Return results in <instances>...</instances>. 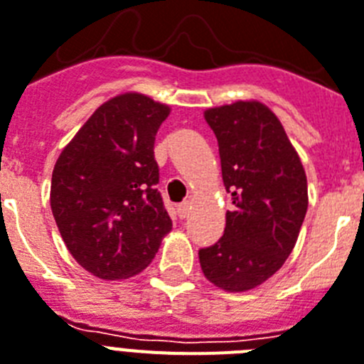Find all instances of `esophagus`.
Here are the masks:
<instances>
[{"instance_id":"esophagus-1","label":"esophagus","mask_w":364,"mask_h":364,"mask_svg":"<svg viewBox=\"0 0 364 364\" xmlns=\"http://www.w3.org/2000/svg\"><path fill=\"white\" fill-rule=\"evenodd\" d=\"M189 208H191V203H189V200H184V203H180L178 208H176V212H178V218L180 219L188 218Z\"/></svg>"}]
</instances>
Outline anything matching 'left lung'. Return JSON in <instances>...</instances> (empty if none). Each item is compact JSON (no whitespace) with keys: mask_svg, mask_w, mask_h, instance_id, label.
Returning <instances> with one entry per match:
<instances>
[{"mask_svg":"<svg viewBox=\"0 0 364 364\" xmlns=\"http://www.w3.org/2000/svg\"><path fill=\"white\" fill-rule=\"evenodd\" d=\"M214 130L234 208L223 236L200 249L204 277L225 292H247L281 269L307 214V175L277 115L258 100L204 111Z\"/></svg>","mask_w":364,"mask_h":364,"instance_id":"8db88e82","label":"left lung"}]
</instances>
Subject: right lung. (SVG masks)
Returning <instances> with one entry per match:
<instances>
[{
  "label": "right lung",
  "instance_id": "add662e5",
  "mask_svg": "<svg viewBox=\"0 0 364 364\" xmlns=\"http://www.w3.org/2000/svg\"><path fill=\"white\" fill-rule=\"evenodd\" d=\"M167 104L122 92L89 117L52 173L50 204L61 238L81 268L104 281L134 277L173 229L156 184V132Z\"/></svg>",
  "mask_w": 364,
  "mask_h": 364
}]
</instances>
